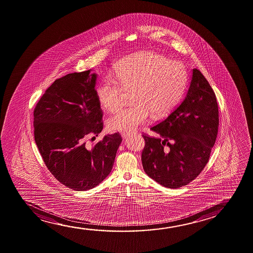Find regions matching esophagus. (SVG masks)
Listing matches in <instances>:
<instances>
[{"label": "esophagus", "mask_w": 253, "mask_h": 253, "mask_svg": "<svg viewBox=\"0 0 253 253\" xmlns=\"http://www.w3.org/2000/svg\"><path fill=\"white\" fill-rule=\"evenodd\" d=\"M132 132H122V134H121V136H122V138L123 139H126L128 136L131 135L132 134Z\"/></svg>", "instance_id": "1"}]
</instances>
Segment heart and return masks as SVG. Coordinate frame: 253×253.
I'll use <instances>...</instances> for the list:
<instances>
[{"instance_id": "obj_1", "label": "heart", "mask_w": 253, "mask_h": 253, "mask_svg": "<svg viewBox=\"0 0 253 253\" xmlns=\"http://www.w3.org/2000/svg\"><path fill=\"white\" fill-rule=\"evenodd\" d=\"M187 81L185 66L160 53L144 52L122 60L114 79H104L97 86V99L106 110L115 112L122 106L123 92L132 91L133 104L113 115L108 128L130 132L151 114L160 118L169 114L181 100Z\"/></svg>"}]
</instances>
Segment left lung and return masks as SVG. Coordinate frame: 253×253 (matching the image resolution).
Here are the masks:
<instances>
[{
	"instance_id": "obj_1",
	"label": "left lung",
	"mask_w": 253,
	"mask_h": 253,
	"mask_svg": "<svg viewBox=\"0 0 253 253\" xmlns=\"http://www.w3.org/2000/svg\"><path fill=\"white\" fill-rule=\"evenodd\" d=\"M217 99L201 72L194 68L185 99L167 117L151 126L158 137L143 132L144 171L168 188L195 179L210 158L218 128Z\"/></svg>"
}]
</instances>
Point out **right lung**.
Here are the masks:
<instances>
[{"label":"right lung","mask_w":253,"mask_h":253,"mask_svg":"<svg viewBox=\"0 0 253 253\" xmlns=\"http://www.w3.org/2000/svg\"><path fill=\"white\" fill-rule=\"evenodd\" d=\"M95 82L90 70L65 75L46 89L34 110L35 140L46 168L75 191L93 188L107 178L122 141L120 132L92 145L85 141L103 129Z\"/></svg>","instance_id":"right-lung-1"}]
</instances>
